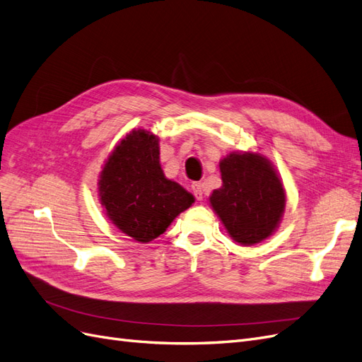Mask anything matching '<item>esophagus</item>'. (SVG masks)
<instances>
[{
  "label": "esophagus",
  "mask_w": 362,
  "mask_h": 362,
  "mask_svg": "<svg viewBox=\"0 0 362 362\" xmlns=\"http://www.w3.org/2000/svg\"><path fill=\"white\" fill-rule=\"evenodd\" d=\"M192 190H193V194H194V198H196V199H198V201H202V198H204L202 185H201L199 182H193V184H192Z\"/></svg>",
  "instance_id": "1"
}]
</instances>
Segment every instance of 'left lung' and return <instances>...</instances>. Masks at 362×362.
Instances as JSON below:
<instances>
[{"label": "left lung", "instance_id": "left-lung-1", "mask_svg": "<svg viewBox=\"0 0 362 362\" xmlns=\"http://www.w3.org/2000/svg\"><path fill=\"white\" fill-rule=\"evenodd\" d=\"M222 187L210 205L235 243L258 245L276 231L286 211V189L275 166L259 152L237 151L218 163Z\"/></svg>", "mask_w": 362, "mask_h": 362}]
</instances>
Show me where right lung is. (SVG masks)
I'll return each mask as SVG.
<instances>
[{
	"mask_svg": "<svg viewBox=\"0 0 362 362\" xmlns=\"http://www.w3.org/2000/svg\"><path fill=\"white\" fill-rule=\"evenodd\" d=\"M158 141L148 129L129 131L110 152L98 180L108 221L139 243L161 235L194 202L192 193L164 177Z\"/></svg>",
	"mask_w": 362,
	"mask_h": 362,
	"instance_id": "right-lung-1",
	"label": "right lung"
}]
</instances>
